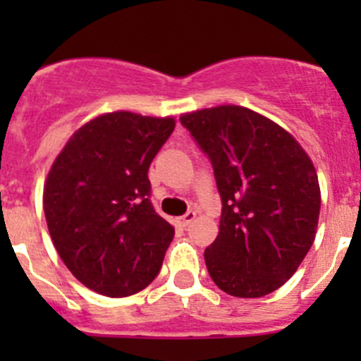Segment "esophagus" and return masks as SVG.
I'll return each mask as SVG.
<instances>
[{"label": "esophagus", "instance_id": "esophagus-1", "mask_svg": "<svg viewBox=\"0 0 361 361\" xmlns=\"http://www.w3.org/2000/svg\"><path fill=\"white\" fill-rule=\"evenodd\" d=\"M194 220H195V211L190 209V211H187V213H185L183 216L178 218V224H180L181 227H187V225L192 224V221H194Z\"/></svg>", "mask_w": 361, "mask_h": 361}]
</instances>
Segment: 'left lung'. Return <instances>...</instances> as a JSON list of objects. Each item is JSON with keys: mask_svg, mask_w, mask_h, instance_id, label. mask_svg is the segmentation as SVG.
<instances>
[{"mask_svg": "<svg viewBox=\"0 0 361 361\" xmlns=\"http://www.w3.org/2000/svg\"><path fill=\"white\" fill-rule=\"evenodd\" d=\"M180 122L209 159L221 199L220 232L204 251L211 279L234 297L274 292L314 241L322 197L311 159L248 108H207Z\"/></svg>", "mask_w": 361, "mask_h": 361, "instance_id": "left-lung-1", "label": "left lung"}]
</instances>
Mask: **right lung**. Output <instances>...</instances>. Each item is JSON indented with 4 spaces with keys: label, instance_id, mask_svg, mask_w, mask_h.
<instances>
[{
    "label": "right lung",
    "instance_id": "obj_1",
    "mask_svg": "<svg viewBox=\"0 0 361 361\" xmlns=\"http://www.w3.org/2000/svg\"><path fill=\"white\" fill-rule=\"evenodd\" d=\"M173 130V118L106 113L80 127L54 162L43 190L47 225L87 288L129 297L157 278L174 228L150 201L148 169Z\"/></svg>",
    "mask_w": 361,
    "mask_h": 361
}]
</instances>
